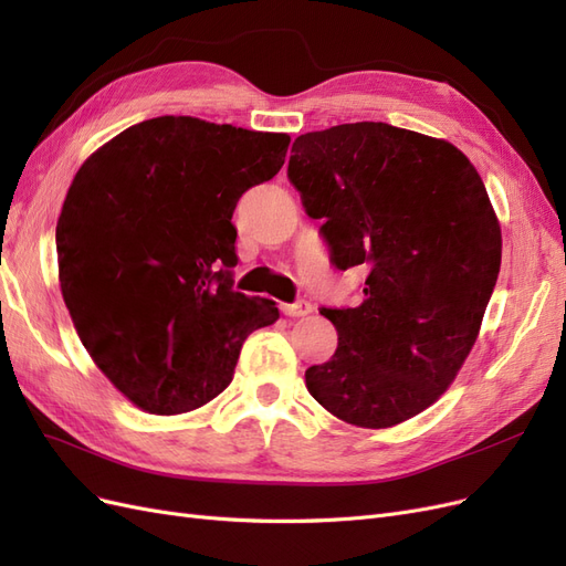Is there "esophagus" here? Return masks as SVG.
Here are the masks:
<instances>
[{"label":"esophagus","instance_id":"1","mask_svg":"<svg viewBox=\"0 0 566 566\" xmlns=\"http://www.w3.org/2000/svg\"><path fill=\"white\" fill-rule=\"evenodd\" d=\"M310 312H312V302H306V300H297L293 304H283L285 316H306Z\"/></svg>","mask_w":566,"mask_h":566}]
</instances>
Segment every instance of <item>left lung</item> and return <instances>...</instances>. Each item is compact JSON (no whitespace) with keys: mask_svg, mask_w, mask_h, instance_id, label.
<instances>
[{"mask_svg":"<svg viewBox=\"0 0 566 566\" xmlns=\"http://www.w3.org/2000/svg\"><path fill=\"white\" fill-rule=\"evenodd\" d=\"M287 179L335 269L366 271L364 302L321 314L331 361L312 397L356 427L399 424L455 380L501 271V227L474 165L441 139L352 123L295 139Z\"/></svg>","mask_w":566,"mask_h":566,"instance_id":"1","label":"left lung"}]
</instances>
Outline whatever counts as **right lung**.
<instances>
[{"label": "right lung", "instance_id": "add662e5", "mask_svg": "<svg viewBox=\"0 0 566 566\" xmlns=\"http://www.w3.org/2000/svg\"><path fill=\"white\" fill-rule=\"evenodd\" d=\"M290 136L188 115L144 119L80 167L56 224L59 281L94 364L148 413L224 391L243 342L279 318L233 290L248 188L279 175Z\"/></svg>", "mask_w": 566, "mask_h": 566}]
</instances>
